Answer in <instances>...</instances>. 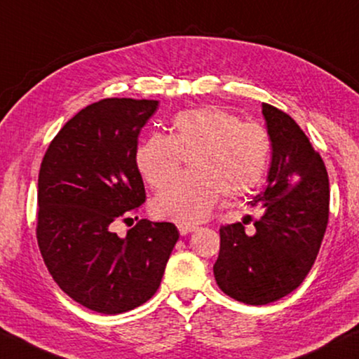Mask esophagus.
I'll list each match as a JSON object with an SVG mask.
<instances>
[{
  "instance_id": "obj_1",
  "label": "esophagus",
  "mask_w": 359,
  "mask_h": 359,
  "mask_svg": "<svg viewBox=\"0 0 359 359\" xmlns=\"http://www.w3.org/2000/svg\"><path fill=\"white\" fill-rule=\"evenodd\" d=\"M178 229H180V234H181V236H186V234H189V233H192V231H196V226H187V224H180V226H178Z\"/></svg>"
}]
</instances>
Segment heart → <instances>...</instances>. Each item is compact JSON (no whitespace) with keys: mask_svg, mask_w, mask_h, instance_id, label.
I'll return each instance as SVG.
<instances>
[{"mask_svg":"<svg viewBox=\"0 0 359 359\" xmlns=\"http://www.w3.org/2000/svg\"><path fill=\"white\" fill-rule=\"evenodd\" d=\"M184 161H189L191 175L154 198L152 213L196 224L222 194L237 201L257 189L271 161V140L260 125L242 123L223 109L201 107L180 112L172 136L152 135L136 152V167L154 189L173 183Z\"/></svg>","mask_w":359,"mask_h":359,"instance_id":"b5f03b06","label":"heart"}]
</instances>
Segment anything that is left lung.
Wrapping results in <instances>:
<instances>
[{"mask_svg": "<svg viewBox=\"0 0 359 359\" xmlns=\"http://www.w3.org/2000/svg\"><path fill=\"white\" fill-rule=\"evenodd\" d=\"M263 115L273 158L268 186L250 202L263 208L253 219L255 234H247L242 223L222 226L213 264L218 287L247 305H268L299 287L329 222V176L321 156L290 115L269 104H263Z\"/></svg>", "mask_w": 359, "mask_h": 359, "instance_id": "obj_1", "label": "left lung"}]
</instances>
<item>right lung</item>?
I'll return each instance as SVG.
<instances>
[{
	"mask_svg": "<svg viewBox=\"0 0 359 359\" xmlns=\"http://www.w3.org/2000/svg\"><path fill=\"white\" fill-rule=\"evenodd\" d=\"M154 99L107 97L81 109L49 144L38 175L36 241L48 271L76 303L104 314L133 310L156 294L180 233L140 219L146 201L137 136Z\"/></svg>",
	"mask_w": 359,
	"mask_h": 359,
	"instance_id": "1",
	"label": "right lung"
}]
</instances>
